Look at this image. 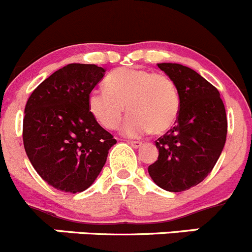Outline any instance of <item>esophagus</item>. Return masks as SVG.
<instances>
[{
    "label": "esophagus",
    "instance_id": "1",
    "mask_svg": "<svg viewBox=\"0 0 252 252\" xmlns=\"http://www.w3.org/2000/svg\"><path fill=\"white\" fill-rule=\"evenodd\" d=\"M130 144L131 146H133V148H135V149H138V148H141V145H143V141H138V140H133V141H130Z\"/></svg>",
    "mask_w": 252,
    "mask_h": 252
}]
</instances>
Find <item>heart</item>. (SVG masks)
Instances as JSON below:
<instances>
[{
  "mask_svg": "<svg viewBox=\"0 0 252 252\" xmlns=\"http://www.w3.org/2000/svg\"><path fill=\"white\" fill-rule=\"evenodd\" d=\"M106 89L89 94V109L103 128L116 129L126 113L123 131L139 136L151 130L163 134L175 126L180 113V94L176 82L163 72L139 67H121L108 75Z\"/></svg>",
  "mask_w": 252,
  "mask_h": 252,
  "instance_id": "obj_1",
  "label": "heart"
}]
</instances>
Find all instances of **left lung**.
Returning <instances> with one entry per match:
<instances>
[{"instance_id": "left-lung-1", "label": "left lung", "mask_w": 252, "mask_h": 252, "mask_svg": "<svg viewBox=\"0 0 252 252\" xmlns=\"http://www.w3.org/2000/svg\"><path fill=\"white\" fill-rule=\"evenodd\" d=\"M180 94V113L172 129L155 141L158 160L148 167L158 187L182 192L201 183L218 161L228 131L225 107L219 91L194 70L162 63Z\"/></svg>"}]
</instances>
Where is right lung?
Segmentation results:
<instances>
[{"label":"right lung","mask_w":252,"mask_h":252,"mask_svg":"<svg viewBox=\"0 0 252 252\" xmlns=\"http://www.w3.org/2000/svg\"><path fill=\"white\" fill-rule=\"evenodd\" d=\"M104 72L94 64H69L44 80L27 101L24 150L38 175L56 189H87L117 143L89 109V94Z\"/></svg>","instance_id":"1"}]
</instances>
